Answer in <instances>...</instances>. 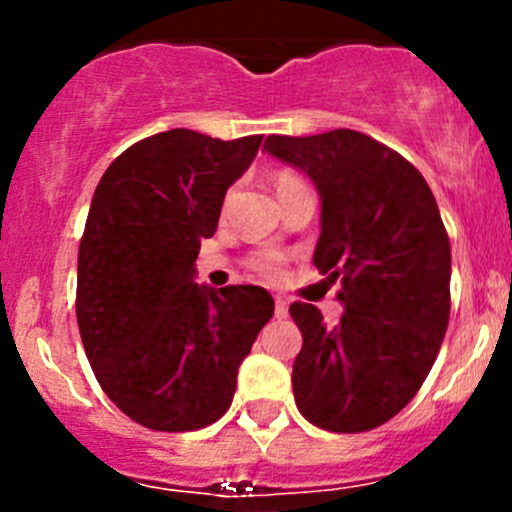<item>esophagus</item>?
Masks as SVG:
<instances>
[{
	"instance_id": "obj_1",
	"label": "esophagus",
	"mask_w": 512,
	"mask_h": 512,
	"mask_svg": "<svg viewBox=\"0 0 512 512\" xmlns=\"http://www.w3.org/2000/svg\"><path fill=\"white\" fill-rule=\"evenodd\" d=\"M289 314V302L285 297H275V317L285 319Z\"/></svg>"
}]
</instances>
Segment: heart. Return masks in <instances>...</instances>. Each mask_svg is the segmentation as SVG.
<instances>
[{
	"mask_svg": "<svg viewBox=\"0 0 512 512\" xmlns=\"http://www.w3.org/2000/svg\"><path fill=\"white\" fill-rule=\"evenodd\" d=\"M297 185H304V183H302V178H297L294 173H280L275 178L277 193H285V190L297 188ZM250 267L255 272H260L262 277H267V280H277V277H282L285 255H282V252H277V250L255 252V255L250 257Z\"/></svg>",
	"mask_w": 512,
	"mask_h": 512,
	"instance_id": "b5f03b06",
	"label": "heart"
}]
</instances>
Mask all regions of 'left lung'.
<instances>
[{
    "instance_id": "left-lung-1",
    "label": "left lung",
    "mask_w": 512,
    "mask_h": 512,
    "mask_svg": "<svg viewBox=\"0 0 512 512\" xmlns=\"http://www.w3.org/2000/svg\"><path fill=\"white\" fill-rule=\"evenodd\" d=\"M265 151L317 185L314 267L342 282L337 327L314 304L289 307L302 332L297 409L324 431H371L414 399L448 327L451 242L436 198L409 160L349 128L267 136Z\"/></svg>"
}]
</instances>
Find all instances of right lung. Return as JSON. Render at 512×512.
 <instances>
[{
    "label": "right lung",
    "instance_id": "1",
    "mask_svg": "<svg viewBox=\"0 0 512 512\" xmlns=\"http://www.w3.org/2000/svg\"><path fill=\"white\" fill-rule=\"evenodd\" d=\"M260 143L173 128L126 148L96 185L79 245L81 342L108 399L153 431L218 421L275 312L262 287L193 282L200 240Z\"/></svg>",
    "mask_w": 512,
    "mask_h": 512
}]
</instances>
